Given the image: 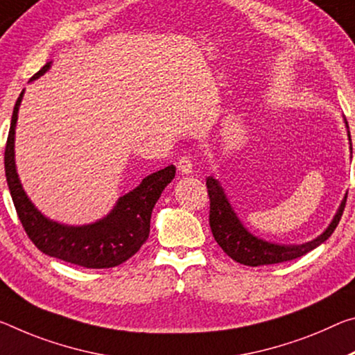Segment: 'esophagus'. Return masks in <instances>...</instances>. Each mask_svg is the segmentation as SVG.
I'll return each instance as SVG.
<instances>
[{
    "label": "esophagus",
    "mask_w": 355,
    "mask_h": 355,
    "mask_svg": "<svg viewBox=\"0 0 355 355\" xmlns=\"http://www.w3.org/2000/svg\"><path fill=\"white\" fill-rule=\"evenodd\" d=\"M177 167L182 175H191V173H193V161H191L189 156L180 157Z\"/></svg>",
    "instance_id": "esophagus-1"
}]
</instances>
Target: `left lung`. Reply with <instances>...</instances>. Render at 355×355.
Masks as SVG:
<instances>
[{"instance_id":"obj_1","label":"left lung","mask_w":355,"mask_h":355,"mask_svg":"<svg viewBox=\"0 0 355 355\" xmlns=\"http://www.w3.org/2000/svg\"><path fill=\"white\" fill-rule=\"evenodd\" d=\"M345 123L347 128V137H349L351 144L349 126H347L346 120ZM207 189L208 196H210V227L213 237H215L216 243L221 246L223 251L226 252L229 257H232L235 262H240L243 263V266L250 267L292 261V259L302 257L303 254H306V252L318 248L319 245H322L324 241L334 234V230L338 226L347 199L346 193L327 229H325L320 235H318L316 239L302 245H279L256 237V235H252L250 230L241 224L240 218L237 216V213L234 211L226 193H224V188L216 178H207Z\"/></svg>"}]
</instances>
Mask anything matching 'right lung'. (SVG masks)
<instances>
[{
	"instance_id": "add662e5",
	"label": "right lung",
	"mask_w": 355,
	"mask_h": 355,
	"mask_svg": "<svg viewBox=\"0 0 355 355\" xmlns=\"http://www.w3.org/2000/svg\"><path fill=\"white\" fill-rule=\"evenodd\" d=\"M52 61L35 74H46ZM25 89L17 99L4 151V171L17 215L28 237L50 257L87 268L116 267L136 254L150 234L151 211L164 188L175 177V166L145 177L137 188L116 200L114 208L98 221L69 226L47 218L28 198L15 166V126Z\"/></svg>"
}]
</instances>
